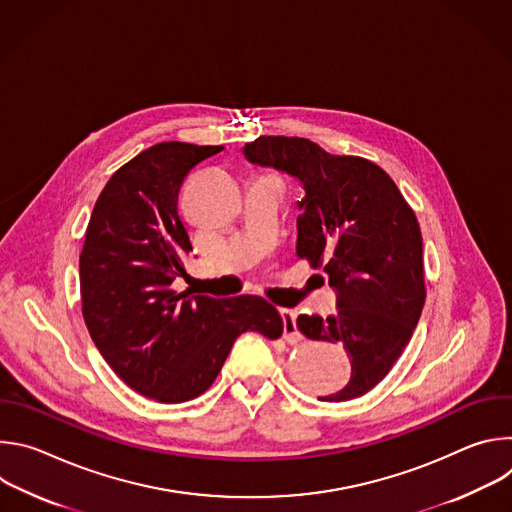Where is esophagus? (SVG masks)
Wrapping results in <instances>:
<instances>
[{
	"instance_id": "1",
	"label": "esophagus",
	"mask_w": 512,
	"mask_h": 512,
	"mask_svg": "<svg viewBox=\"0 0 512 512\" xmlns=\"http://www.w3.org/2000/svg\"><path fill=\"white\" fill-rule=\"evenodd\" d=\"M298 314L294 310H281V320H283V338L289 344H296L302 340V332L296 326Z\"/></svg>"
}]
</instances>
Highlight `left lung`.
I'll return each mask as SVG.
<instances>
[{"label": "left lung", "mask_w": 512, "mask_h": 512, "mask_svg": "<svg viewBox=\"0 0 512 512\" xmlns=\"http://www.w3.org/2000/svg\"><path fill=\"white\" fill-rule=\"evenodd\" d=\"M249 162L296 176L306 190L298 257L328 273L336 316H298L310 340L342 344L352 358L344 389L322 401H350L379 385L403 354L425 304L417 216L391 176L358 156H334L304 137L261 135Z\"/></svg>", "instance_id": "1"}]
</instances>
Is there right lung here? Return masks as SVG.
<instances>
[{"label": "right lung", "mask_w": 512, "mask_h": 512, "mask_svg": "<svg viewBox=\"0 0 512 512\" xmlns=\"http://www.w3.org/2000/svg\"><path fill=\"white\" fill-rule=\"evenodd\" d=\"M223 145L162 141L123 164L99 194L79 259L89 334L115 375L143 397L184 403L221 373L243 332L275 340L279 312L259 296L178 294L192 251L178 212L188 172Z\"/></svg>", "instance_id": "add662e5"}]
</instances>
